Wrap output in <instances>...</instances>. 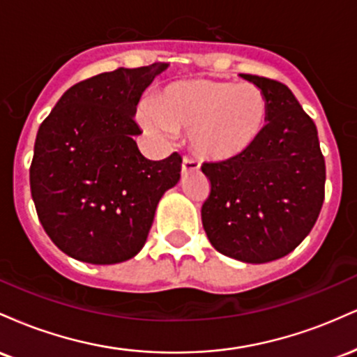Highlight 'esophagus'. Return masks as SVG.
Returning a JSON list of instances; mask_svg holds the SVG:
<instances>
[{"mask_svg":"<svg viewBox=\"0 0 357 357\" xmlns=\"http://www.w3.org/2000/svg\"><path fill=\"white\" fill-rule=\"evenodd\" d=\"M199 169V161L192 158H184L183 165H181V173L186 174L188 171H198Z\"/></svg>","mask_w":357,"mask_h":357,"instance_id":"34e87169","label":"esophagus"}]
</instances>
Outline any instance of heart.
<instances>
[{"instance_id":"1","label":"heart","mask_w":357,"mask_h":357,"mask_svg":"<svg viewBox=\"0 0 357 357\" xmlns=\"http://www.w3.org/2000/svg\"><path fill=\"white\" fill-rule=\"evenodd\" d=\"M146 129L161 136L191 132V144L202 158L227 161L257 144L268 121L264 92L252 84L191 80L167 85L144 109Z\"/></svg>"}]
</instances>
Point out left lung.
Instances as JSON below:
<instances>
[{
    "label": "left lung",
    "instance_id": "1",
    "mask_svg": "<svg viewBox=\"0 0 357 357\" xmlns=\"http://www.w3.org/2000/svg\"><path fill=\"white\" fill-rule=\"evenodd\" d=\"M264 92L268 121L240 158L204 162L211 190L202 208L210 243L223 255L267 264L309 235L324 203L326 161L317 127L282 82L247 75Z\"/></svg>",
    "mask_w": 357,
    "mask_h": 357
}]
</instances>
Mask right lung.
Here are the masks:
<instances>
[{
  "instance_id": "obj_1",
  "label": "right lung",
  "mask_w": 357,
  "mask_h": 357,
  "mask_svg": "<svg viewBox=\"0 0 357 357\" xmlns=\"http://www.w3.org/2000/svg\"><path fill=\"white\" fill-rule=\"evenodd\" d=\"M166 63L117 68L70 87L40 126L30 166L31 198L61 252L93 265L141 252L159 199L176 186L181 155L141 154L134 121L141 93Z\"/></svg>"
}]
</instances>
